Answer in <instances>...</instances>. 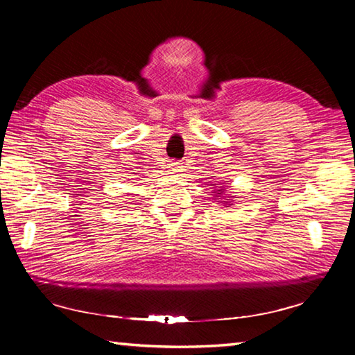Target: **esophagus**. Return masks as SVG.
<instances>
[{"instance_id": "esophagus-1", "label": "esophagus", "mask_w": 355, "mask_h": 355, "mask_svg": "<svg viewBox=\"0 0 355 355\" xmlns=\"http://www.w3.org/2000/svg\"><path fill=\"white\" fill-rule=\"evenodd\" d=\"M182 171H183V166H182V163H178V161H173V163L169 164V172L171 173H178Z\"/></svg>"}]
</instances>
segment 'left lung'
<instances>
[{"instance_id": "obj_1", "label": "left lung", "mask_w": 355, "mask_h": 355, "mask_svg": "<svg viewBox=\"0 0 355 355\" xmlns=\"http://www.w3.org/2000/svg\"><path fill=\"white\" fill-rule=\"evenodd\" d=\"M220 192H222V189H219V191H218V194H220Z\"/></svg>"}]
</instances>
